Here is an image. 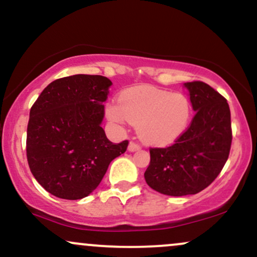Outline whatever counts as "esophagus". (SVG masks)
Wrapping results in <instances>:
<instances>
[{"instance_id": "1", "label": "esophagus", "mask_w": 257, "mask_h": 257, "mask_svg": "<svg viewBox=\"0 0 257 257\" xmlns=\"http://www.w3.org/2000/svg\"><path fill=\"white\" fill-rule=\"evenodd\" d=\"M141 148H142L141 144L136 143V142H131V143H130V146H128V150H130V152H137V150H140Z\"/></svg>"}]
</instances>
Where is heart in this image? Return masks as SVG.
I'll use <instances>...</instances> for the list:
<instances>
[{
  "instance_id": "b5f03b06",
  "label": "heart",
  "mask_w": 257,
  "mask_h": 257,
  "mask_svg": "<svg viewBox=\"0 0 257 257\" xmlns=\"http://www.w3.org/2000/svg\"><path fill=\"white\" fill-rule=\"evenodd\" d=\"M105 111L111 122L138 126L141 138L148 143L170 144L188 128L192 105L183 93L144 85L126 90L121 103L110 102Z\"/></svg>"
}]
</instances>
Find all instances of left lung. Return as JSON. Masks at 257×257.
I'll return each instance as SVG.
<instances>
[{"label":"left lung","instance_id":"left-lung-1","mask_svg":"<svg viewBox=\"0 0 257 257\" xmlns=\"http://www.w3.org/2000/svg\"><path fill=\"white\" fill-rule=\"evenodd\" d=\"M184 85L195 116L173 144L150 148L144 173L150 188L168 196L195 195L209 186L224 168L232 143L227 99L203 81Z\"/></svg>","mask_w":257,"mask_h":257}]
</instances>
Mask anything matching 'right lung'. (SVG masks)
<instances>
[{
  "label": "right lung",
  "mask_w": 257,
  "mask_h": 257,
  "mask_svg": "<svg viewBox=\"0 0 257 257\" xmlns=\"http://www.w3.org/2000/svg\"><path fill=\"white\" fill-rule=\"evenodd\" d=\"M111 81L75 74L54 80L30 110L26 156L36 180L63 200H80L98 186L108 166L126 152L101 127Z\"/></svg>",
  "instance_id": "right-lung-1"
}]
</instances>
